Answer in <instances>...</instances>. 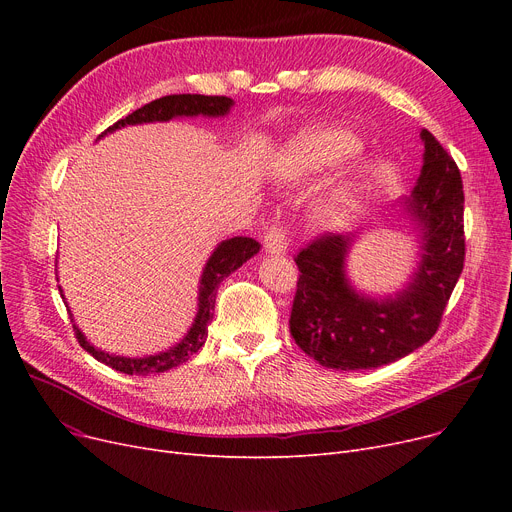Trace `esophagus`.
Listing matches in <instances>:
<instances>
[{"label": "esophagus", "instance_id": "34e87169", "mask_svg": "<svg viewBox=\"0 0 512 512\" xmlns=\"http://www.w3.org/2000/svg\"><path fill=\"white\" fill-rule=\"evenodd\" d=\"M263 247L267 253L272 255H286L288 251V236H286V230L274 226L265 232V238H263Z\"/></svg>", "mask_w": 512, "mask_h": 512}]
</instances>
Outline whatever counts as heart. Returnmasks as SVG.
<instances>
[{"instance_id":"1","label":"heart","mask_w":512,"mask_h":512,"mask_svg":"<svg viewBox=\"0 0 512 512\" xmlns=\"http://www.w3.org/2000/svg\"><path fill=\"white\" fill-rule=\"evenodd\" d=\"M361 141L351 130L334 124H317L301 130L278 155L274 174L282 186H299L326 174L357 155ZM359 201V182L342 178L330 193L311 207V222L321 230H332L348 222Z\"/></svg>"}]
</instances>
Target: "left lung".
<instances>
[{
  "mask_svg": "<svg viewBox=\"0 0 512 512\" xmlns=\"http://www.w3.org/2000/svg\"><path fill=\"white\" fill-rule=\"evenodd\" d=\"M421 174L398 201L417 234V265L394 294L375 297L348 278L346 259L359 234H326L297 255L299 282L290 334L319 365L338 371L375 369L411 355L440 326L465 261L463 180L454 159L429 130Z\"/></svg>",
  "mask_w": 512,
  "mask_h": 512,
  "instance_id": "8db88e82",
  "label": "left lung"
}]
</instances>
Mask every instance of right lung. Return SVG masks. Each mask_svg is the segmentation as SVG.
Returning a JSON list of instances; mask_svg holds the SVG:
<instances>
[{
    "label": "right lung",
    "instance_id": "right-lung-1",
    "mask_svg": "<svg viewBox=\"0 0 512 512\" xmlns=\"http://www.w3.org/2000/svg\"><path fill=\"white\" fill-rule=\"evenodd\" d=\"M234 101L230 97H209V95H168L155 99L143 107H139L137 112L128 114L126 118L118 120L114 126L107 128L103 134H99V139H103L105 134H112L124 126H137V124H153V122H170L174 118H224L230 114ZM261 249L259 242L249 236H234L222 240L218 247L213 249L209 255L203 274L199 280V297H197V315L193 319L191 328L184 334V338L166 348V351H159L155 355H145V357H122V355H112L107 351H101V348L93 346L83 330H78L74 324L76 338L80 346L85 348L89 355H93L97 361L110 365L112 369L128 375H149V373H164L168 369H174L182 365L184 361L191 359L199 348L207 340V326L213 317V307H215V292H218V286L222 284L224 278H228L232 272H236L242 263H247L253 255H257ZM64 299V290L58 286ZM66 303V299H64ZM68 307V303H66ZM70 311V307H68ZM70 317H74L70 313Z\"/></svg>",
    "mask_w": 512,
    "mask_h": 512
}]
</instances>
